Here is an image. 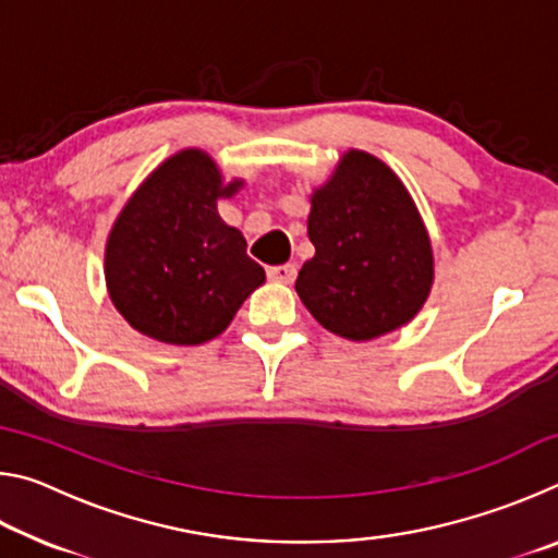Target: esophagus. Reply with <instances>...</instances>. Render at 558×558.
Masks as SVG:
<instances>
[{
  "mask_svg": "<svg viewBox=\"0 0 558 558\" xmlns=\"http://www.w3.org/2000/svg\"><path fill=\"white\" fill-rule=\"evenodd\" d=\"M298 276V268L292 263H286V266H270L268 268V278L276 282H292Z\"/></svg>",
  "mask_w": 558,
  "mask_h": 558,
  "instance_id": "obj_1",
  "label": "esophagus"
}]
</instances>
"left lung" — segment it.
<instances>
[{
    "label": "left lung",
    "instance_id": "left-lung-1",
    "mask_svg": "<svg viewBox=\"0 0 558 558\" xmlns=\"http://www.w3.org/2000/svg\"><path fill=\"white\" fill-rule=\"evenodd\" d=\"M315 256L295 290L319 325L364 342L399 329L433 282L428 233L405 186L381 159L352 149L313 194Z\"/></svg>",
    "mask_w": 558,
    "mask_h": 558
}]
</instances>
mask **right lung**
<instances>
[{
  "label": "right lung",
  "instance_id": "add662e5",
  "mask_svg": "<svg viewBox=\"0 0 558 558\" xmlns=\"http://www.w3.org/2000/svg\"><path fill=\"white\" fill-rule=\"evenodd\" d=\"M221 184L209 155L186 149L157 167L112 226L106 280L120 315L167 344H202L231 325L266 270L216 211Z\"/></svg>",
  "mask_w": 558,
  "mask_h": 558
}]
</instances>
